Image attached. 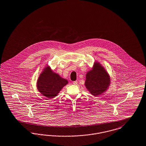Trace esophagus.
<instances>
[{"mask_svg":"<svg viewBox=\"0 0 146 146\" xmlns=\"http://www.w3.org/2000/svg\"><path fill=\"white\" fill-rule=\"evenodd\" d=\"M73 84H74V85H76L77 84H78V82L77 81H74V82H73Z\"/></svg>","mask_w":146,"mask_h":146,"instance_id":"1","label":"esophagus"}]
</instances>
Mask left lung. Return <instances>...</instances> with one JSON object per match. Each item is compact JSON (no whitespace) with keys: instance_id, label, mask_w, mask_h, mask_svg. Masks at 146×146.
I'll list each match as a JSON object with an SVG mask.
<instances>
[{"instance_id":"1","label":"left lung","mask_w":146,"mask_h":146,"mask_svg":"<svg viewBox=\"0 0 146 146\" xmlns=\"http://www.w3.org/2000/svg\"><path fill=\"white\" fill-rule=\"evenodd\" d=\"M110 84V77L108 72L99 62L95 61L92 69L86 74V88L92 96L98 97L106 91Z\"/></svg>"}]
</instances>
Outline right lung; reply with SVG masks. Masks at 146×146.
<instances>
[{"instance_id": "obj_1", "label": "right lung", "mask_w": 146, "mask_h": 146, "mask_svg": "<svg viewBox=\"0 0 146 146\" xmlns=\"http://www.w3.org/2000/svg\"><path fill=\"white\" fill-rule=\"evenodd\" d=\"M68 83L67 79L53 72L50 67L47 65L40 74L36 86L41 94L50 99L57 96Z\"/></svg>"}]
</instances>
